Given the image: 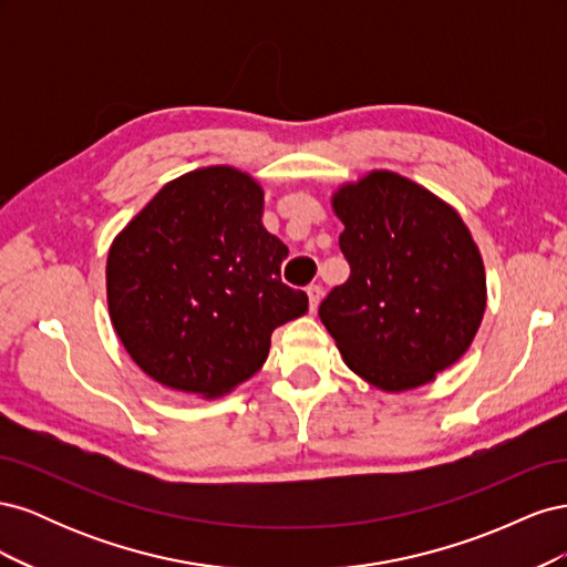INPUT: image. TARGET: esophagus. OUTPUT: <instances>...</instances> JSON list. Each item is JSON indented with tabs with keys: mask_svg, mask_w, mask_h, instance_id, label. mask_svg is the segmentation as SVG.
<instances>
[{
	"mask_svg": "<svg viewBox=\"0 0 567 567\" xmlns=\"http://www.w3.org/2000/svg\"><path fill=\"white\" fill-rule=\"evenodd\" d=\"M307 296H310V310L315 312L319 302H321V296H323V288L319 284H310L307 286Z\"/></svg>",
	"mask_w": 567,
	"mask_h": 567,
	"instance_id": "1",
	"label": "esophagus"
}]
</instances>
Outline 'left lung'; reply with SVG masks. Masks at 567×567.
<instances>
[{"label": "left lung", "mask_w": 567, "mask_h": 567, "mask_svg": "<svg viewBox=\"0 0 567 567\" xmlns=\"http://www.w3.org/2000/svg\"><path fill=\"white\" fill-rule=\"evenodd\" d=\"M350 279L319 305L346 364L371 385L431 383L471 348L485 265L461 215L421 184L373 169L333 194Z\"/></svg>", "instance_id": "left-lung-1"}]
</instances>
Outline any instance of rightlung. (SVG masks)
<instances>
[{"label": "right lung", "mask_w": 567, "mask_h": 567, "mask_svg": "<svg viewBox=\"0 0 567 567\" xmlns=\"http://www.w3.org/2000/svg\"><path fill=\"white\" fill-rule=\"evenodd\" d=\"M265 192L229 165L167 182L115 236L113 329L153 381L221 398L260 371L277 326L307 312L281 281L288 248L262 227Z\"/></svg>", "instance_id": "right-lung-1"}]
</instances>
